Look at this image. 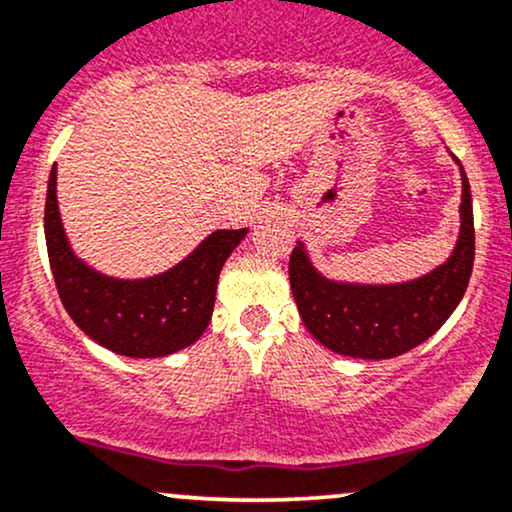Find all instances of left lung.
<instances>
[{
  "label": "left lung",
  "mask_w": 512,
  "mask_h": 512,
  "mask_svg": "<svg viewBox=\"0 0 512 512\" xmlns=\"http://www.w3.org/2000/svg\"><path fill=\"white\" fill-rule=\"evenodd\" d=\"M458 162V159H455ZM460 166V233L446 262L417 279L357 283L324 276L303 240L288 262L291 291L305 329L331 353L360 360H391L434 336L453 315L470 283L474 219L470 183Z\"/></svg>",
  "instance_id": "left-lung-1"
}]
</instances>
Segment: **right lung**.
<instances>
[{"label":"right lung","mask_w":512,"mask_h":512,"mask_svg":"<svg viewBox=\"0 0 512 512\" xmlns=\"http://www.w3.org/2000/svg\"><path fill=\"white\" fill-rule=\"evenodd\" d=\"M245 236L248 229L212 231L166 272L116 279L71 248L61 224L57 166L49 171L45 240L59 298L78 329L116 355L145 360L193 346L212 319L221 267Z\"/></svg>","instance_id":"right-lung-1"}]
</instances>
